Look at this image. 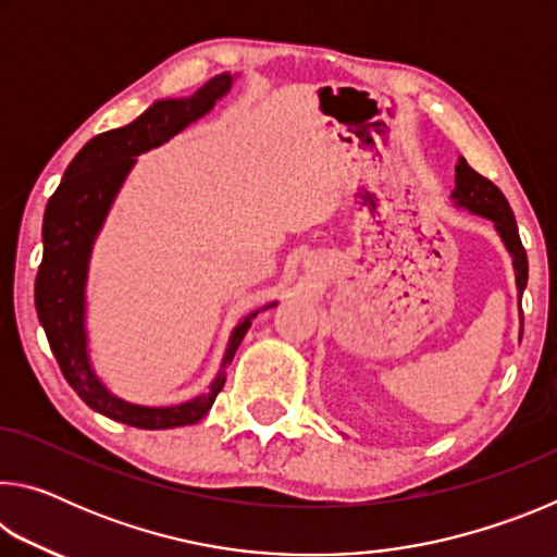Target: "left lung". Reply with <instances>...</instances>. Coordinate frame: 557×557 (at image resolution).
Listing matches in <instances>:
<instances>
[{"instance_id": "obj_1", "label": "left lung", "mask_w": 557, "mask_h": 557, "mask_svg": "<svg viewBox=\"0 0 557 557\" xmlns=\"http://www.w3.org/2000/svg\"><path fill=\"white\" fill-rule=\"evenodd\" d=\"M451 201L457 209H467L469 213L482 215L494 223L496 233L502 235L508 256L513 258V272H516V289L518 299L523 297V289L528 285V258L525 248L518 238V225L513 219L511 206H508L506 196L498 191V186L488 182L482 174H476L474 169L467 164L465 157H459L455 166V191H451ZM523 322V312H521Z\"/></svg>"}]
</instances>
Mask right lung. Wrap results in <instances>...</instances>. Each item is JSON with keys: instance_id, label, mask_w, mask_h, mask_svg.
Returning a JSON list of instances; mask_svg holds the SVG:
<instances>
[{"instance_id": "right-lung-1", "label": "right lung", "mask_w": 557, "mask_h": 557, "mask_svg": "<svg viewBox=\"0 0 557 557\" xmlns=\"http://www.w3.org/2000/svg\"><path fill=\"white\" fill-rule=\"evenodd\" d=\"M233 86V75L221 73L188 98H164L147 108L125 127L102 132L73 157L59 188L46 203L44 213V260L36 275L34 299L36 314L49 338L65 381L81 395L83 403L110 420L125 422L139 430H169L199 422L211 410L215 395L225 383L235 351L248 334L260 309L235 324L225 346L221 369L209 391L178 405H135L112 395L98 379L88 354L86 332V282L92 245L115 203L122 184L135 166L137 157L178 135L206 112H211ZM277 301H270V309Z\"/></svg>"}]
</instances>
